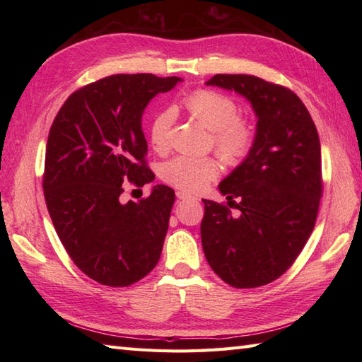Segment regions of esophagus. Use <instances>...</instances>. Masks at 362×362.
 I'll return each mask as SVG.
<instances>
[{"label":"esophagus","mask_w":362,"mask_h":362,"mask_svg":"<svg viewBox=\"0 0 362 362\" xmlns=\"http://www.w3.org/2000/svg\"><path fill=\"white\" fill-rule=\"evenodd\" d=\"M177 197H179L180 201H185V199H194L191 194L185 193V191H177Z\"/></svg>","instance_id":"34e87169"}]
</instances>
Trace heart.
Segmentation results:
<instances>
[{
	"label": "heart",
	"instance_id": "1",
	"mask_svg": "<svg viewBox=\"0 0 362 362\" xmlns=\"http://www.w3.org/2000/svg\"><path fill=\"white\" fill-rule=\"evenodd\" d=\"M191 117L211 130V144L227 163L236 165L249 156L257 141L253 122L238 117L232 98L214 90H196L183 98ZM174 110L163 109L152 118L149 140L157 152H165L171 143ZM219 163L213 157L179 156L163 166V179L175 188L194 193L219 177Z\"/></svg>",
	"mask_w": 362,
	"mask_h": 362
}]
</instances>
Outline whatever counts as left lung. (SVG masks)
I'll list each match as a JSON object with an SVG mask.
<instances>
[{
  "mask_svg": "<svg viewBox=\"0 0 362 362\" xmlns=\"http://www.w3.org/2000/svg\"><path fill=\"white\" fill-rule=\"evenodd\" d=\"M206 86L233 90L257 115V141L219 183L227 204L206 201L201 224L205 258L233 288H258L294 263L316 224L322 196L317 129L289 88L250 74H216Z\"/></svg>",
  "mask_w": 362,
  "mask_h": 362,
  "instance_id": "obj_1",
  "label": "left lung"
}]
</instances>
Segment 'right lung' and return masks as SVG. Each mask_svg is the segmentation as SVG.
I'll return each instance as SVG.
<instances>
[{
	"mask_svg": "<svg viewBox=\"0 0 362 362\" xmlns=\"http://www.w3.org/2000/svg\"><path fill=\"white\" fill-rule=\"evenodd\" d=\"M180 78L115 74L76 90L54 118L46 143L43 193L54 228L81 271L122 288L160 259L174 189L156 185L149 197L122 202L126 187L156 175L146 165L141 117L153 96Z\"/></svg>",
	"mask_w": 362,
	"mask_h": 362,
	"instance_id": "obj_1",
	"label": "right lung"
}]
</instances>
